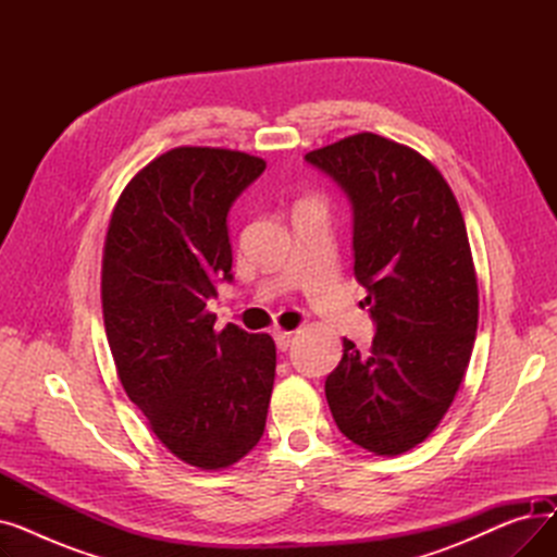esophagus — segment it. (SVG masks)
Wrapping results in <instances>:
<instances>
[{
    "mask_svg": "<svg viewBox=\"0 0 557 557\" xmlns=\"http://www.w3.org/2000/svg\"><path fill=\"white\" fill-rule=\"evenodd\" d=\"M273 338H275V345H277L280 352H286V349H288L290 345H294V334L284 332V330H275V332H273Z\"/></svg>",
    "mask_w": 557,
    "mask_h": 557,
    "instance_id": "obj_1",
    "label": "esophagus"
}]
</instances>
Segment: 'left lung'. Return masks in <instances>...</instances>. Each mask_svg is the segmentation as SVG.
<instances>
[{
	"mask_svg": "<svg viewBox=\"0 0 557 557\" xmlns=\"http://www.w3.org/2000/svg\"><path fill=\"white\" fill-rule=\"evenodd\" d=\"M352 208L355 275L374 320L370 352L343 338L325 379L336 426L395 456L422 443L451 406L472 357L479 286L458 202L426 158L361 133L305 156Z\"/></svg>",
	"mask_w": 557,
	"mask_h": 557,
	"instance_id": "left-lung-1",
	"label": "left lung"
}]
</instances>
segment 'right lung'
Masks as SVG:
<instances>
[{
	"label": "right lung",
	"mask_w": 557,
	"mask_h": 557,
	"mask_svg": "<svg viewBox=\"0 0 557 557\" xmlns=\"http://www.w3.org/2000/svg\"><path fill=\"white\" fill-rule=\"evenodd\" d=\"M267 162L225 149H173L116 202L103 250L108 345L131 401L181 460L219 470L263 435L275 343L216 332L208 302L232 282L227 214Z\"/></svg>",
	"instance_id": "right-lung-1"
}]
</instances>
